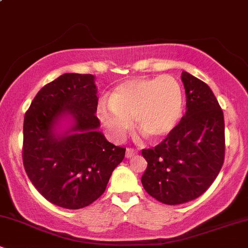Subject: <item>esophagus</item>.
I'll use <instances>...</instances> for the list:
<instances>
[{
    "instance_id": "1",
    "label": "esophagus",
    "mask_w": 248,
    "mask_h": 248,
    "mask_svg": "<svg viewBox=\"0 0 248 248\" xmlns=\"http://www.w3.org/2000/svg\"><path fill=\"white\" fill-rule=\"evenodd\" d=\"M138 154V150H135L134 148H127L126 149V156L127 157H132V156L136 155Z\"/></svg>"
}]
</instances>
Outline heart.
<instances>
[{
  "instance_id": "obj_1",
  "label": "heart",
  "mask_w": 248,
  "mask_h": 248,
  "mask_svg": "<svg viewBox=\"0 0 248 248\" xmlns=\"http://www.w3.org/2000/svg\"><path fill=\"white\" fill-rule=\"evenodd\" d=\"M183 112V91L171 76L121 82L113 90L109 104L102 101L98 109L101 124L115 140L132 128V119L146 138L161 140L175 129Z\"/></svg>"
}]
</instances>
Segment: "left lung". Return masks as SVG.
Returning a JSON list of instances; mask_svg holds the SVG:
<instances>
[{"mask_svg": "<svg viewBox=\"0 0 248 248\" xmlns=\"http://www.w3.org/2000/svg\"><path fill=\"white\" fill-rule=\"evenodd\" d=\"M186 113L157 146L142 149L144 190L168 205L193 201L209 189L223 167L225 124L221 107L204 81L183 71Z\"/></svg>", "mask_w": 248, "mask_h": 248, "instance_id": "obj_1", "label": "left lung"}]
</instances>
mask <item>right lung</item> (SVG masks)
Here are the masks:
<instances>
[{
	"label": "right lung",
	"mask_w": 248,
	"mask_h": 248,
	"mask_svg": "<svg viewBox=\"0 0 248 248\" xmlns=\"http://www.w3.org/2000/svg\"><path fill=\"white\" fill-rule=\"evenodd\" d=\"M96 87L92 75L65 73L41 88L24 116L22 158L28 177L50 203L78 210L106 190L126 148L108 142L98 128ZM75 119L72 136L56 138L61 115Z\"/></svg>",
	"instance_id": "right-lung-1"
}]
</instances>
